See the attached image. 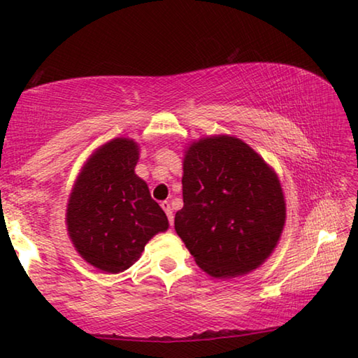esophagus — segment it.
I'll list each match as a JSON object with an SVG mask.
<instances>
[{
    "instance_id": "obj_1",
    "label": "esophagus",
    "mask_w": 358,
    "mask_h": 358,
    "mask_svg": "<svg viewBox=\"0 0 358 358\" xmlns=\"http://www.w3.org/2000/svg\"><path fill=\"white\" fill-rule=\"evenodd\" d=\"M161 207H162V210L166 211V215H167V217H169V224H171V226H173V211H172L171 203H169V202L166 201V202L161 203Z\"/></svg>"
}]
</instances>
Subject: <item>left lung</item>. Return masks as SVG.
Wrapping results in <instances>:
<instances>
[{"mask_svg":"<svg viewBox=\"0 0 358 358\" xmlns=\"http://www.w3.org/2000/svg\"><path fill=\"white\" fill-rule=\"evenodd\" d=\"M181 183L175 230L203 271L234 278L268 259L286 222V202L278 175L250 145L230 136L191 143Z\"/></svg>","mask_w":358,"mask_h":358,"instance_id":"obj_1","label":"left lung"}]
</instances>
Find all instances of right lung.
Instances as JSON below:
<instances>
[{"instance_id":"1","label":"right lung","mask_w":358,"mask_h":358,"mask_svg":"<svg viewBox=\"0 0 358 358\" xmlns=\"http://www.w3.org/2000/svg\"><path fill=\"white\" fill-rule=\"evenodd\" d=\"M138 145L118 137L90 156L72 187L66 222L77 252L96 268L120 273L169 229L167 216L134 169Z\"/></svg>"}]
</instances>
